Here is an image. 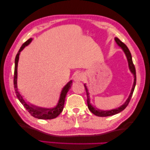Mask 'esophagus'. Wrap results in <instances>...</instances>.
<instances>
[{"label": "esophagus", "mask_w": 150, "mask_h": 150, "mask_svg": "<svg viewBox=\"0 0 150 150\" xmlns=\"http://www.w3.org/2000/svg\"><path fill=\"white\" fill-rule=\"evenodd\" d=\"M84 79V76L82 73H78L74 77V80L76 82H80V81H83Z\"/></svg>", "instance_id": "obj_1"}]
</instances>
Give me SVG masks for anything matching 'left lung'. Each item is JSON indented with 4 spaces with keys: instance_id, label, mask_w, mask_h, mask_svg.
Here are the masks:
<instances>
[{
    "instance_id": "1",
    "label": "left lung",
    "mask_w": 150,
    "mask_h": 150,
    "mask_svg": "<svg viewBox=\"0 0 150 150\" xmlns=\"http://www.w3.org/2000/svg\"><path fill=\"white\" fill-rule=\"evenodd\" d=\"M115 41L116 42L117 45L122 48V49L123 50V51L125 53V54H126V56L127 59V62H128V66H129V70H130L131 72L133 74V75L134 76V82L133 86H132V88L130 94H129L128 98H127L126 101L125 102L124 104L123 105H122L120 107L111 110H106V111H104V110H98V108H95L91 104V103H90V94H89V92H88V90L86 87V86L84 84V87H85L86 92V95H87V104H88V109L90 110V111L91 112L92 114H94V115H96V116H100V117H106V116H113V115L117 114H118V113L121 112L122 111H123V110L127 107V105H128L129 101H130L131 98L132 96V94H133L134 88H135V86H136V68H135L133 61H132L131 53H130V52H129L128 48L127 47V46L125 45L124 43L122 42L120 40L119 38L116 37L115 38Z\"/></svg>"
}]
</instances>
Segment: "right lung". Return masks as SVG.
<instances>
[{
    "label": "right lung",
    "instance_id": "add662e5",
    "mask_svg": "<svg viewBox=\"0 0 150 150\" xmlns=\"http://www.w3.org/2000/svg\"><path fill=\"white\" fill-rule=\"evenodd\" d=\"M33 40V38H29L28 40L26 41L22 46L20 48L18 54H17L15 58V62H14V90H15V93L16 94V96L21 102L22 104L24 105V107L26 109L27 111L30 113L32 116H33L36 118L41 119V120H51L54 119L57 117L61 112H62L64 108V105L65 102V98L67 94V92L69 91V90L71 88V86H72V81L70 80L68 84H66L61 92L60 99L56 107L53 108H44L37 107L36 105H33L30 104H28L26 102H25L22 96L20 94L18 91V88H17V67H18V62L19 59V55L20 53L22 50H23L24 47L28 46L29 44Z\"/></svg>",
    "mask_w": 150,
    "mask_h": 150
}]
</instances>
